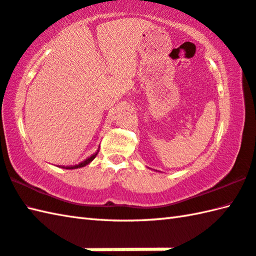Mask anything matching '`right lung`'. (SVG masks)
<instances>
[{
	"label": "right lung",
	"mask_w": 256,
	"mask_h": 256,
	"mask_svg": "<svg viewBox=\"0 0 256 256\" xmlns=\"http://www.w3.org/2000/svg\"><path fill=\"white\" fill-rule=\"evenodd\" d=\"M99 152V150H97L96 152L94 155H91L90 157H88L86 159H84V162H81L80 164H78V165H74V166H66V167H64V166H62V168H66V170H76V168H81V167H84V166H86L88 165V164H90L91 162L94 160V159L96 158V156H97V154Z\"/></svg>",
	"instance_id": "right-lung-1"
}]
</instances>
